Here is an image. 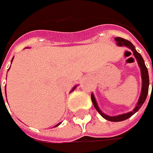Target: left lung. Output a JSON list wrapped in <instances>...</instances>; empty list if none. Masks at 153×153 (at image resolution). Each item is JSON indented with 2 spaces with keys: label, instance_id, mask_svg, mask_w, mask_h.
I'll use <instances>...</instances> for the list:
<instances>
[{
  "label": "left lung",
  "instance_id": "1",
  "mask_svg": "<svg viewBox=\"0 0 153 153\" xmlns=\"http://www.w3.org/2000/svg\"><path fill=\"white\" fill-rule=\"evenodd\" d=\"M115 40L117 41V43L118 46H126L128 47L129 49H131L132 52L134 53V55L136 58L137 61H138L139 65L140 67V71H141V76H142V88H141V94H140V96L139 99L138 103H137V105L135 106V108L132 111L126 113V114L119 115V116H116V117H110L107 115L104 114L102 113V111L99 109L97 105V103L95 101V99L94 97V95L91 94V100L92 102L94 104L95 109L98 111V112L106 120L111 121V122H121V121L126 120L128 118H129L131 116L134 114L135 112H137L140 108L141 107V105L144 104L146 99L147 97V94H148V88H149V76H148V71H147V68L145 65L144 59L142 58V56L137 51L135 50V48L134 46L128 40H125L123 38H121V37H116ZM153 71V68H152ZM152 87H153V82H152Z\"/></svg>",
  "mask_w": 153,
  "mask_h": 153
}]
</instances>
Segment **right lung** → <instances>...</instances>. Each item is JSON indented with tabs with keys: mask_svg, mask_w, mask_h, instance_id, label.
I'll return each instance as SVG.
<instances>
[{
	"mask_svg": "<svg viewBox=\"0 0 153 153\" xmlns=\"http://www.w3.org/2000/svg\"><path fill=\"white\" fill-rule=\"evenodd\" d=\"M12 61H13V59H12ZM0 83H1V82H0ZM75 88H74L73 89H72V91H73V90H74V89H75ZM60 123H59V124H57V125H56V126H58V125H59V124H60Z\"/></svg>",
	"mask_w": 153,
	"mask_h": 153,
	"instance_id": "obj_1",
	"label": "right lung"
}]
</instances>
